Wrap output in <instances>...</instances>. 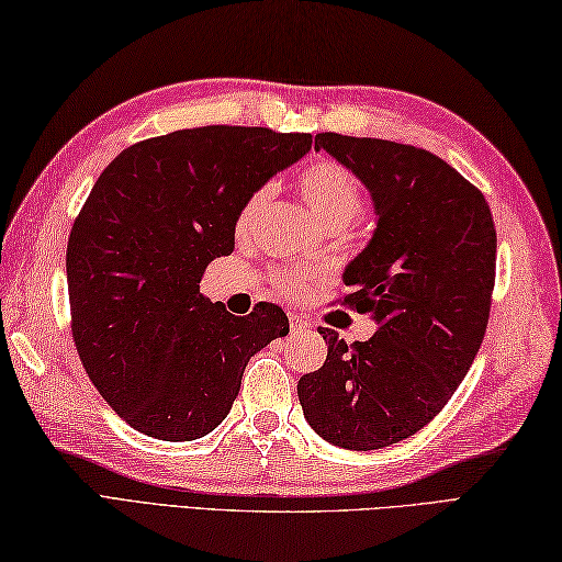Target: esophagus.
Returning a JSON list of instances; mask_svg holds the SVG:
<instances>
[{"instance_id": "34e87169", "label": "esophagus", "mask_w": 562, "mask_h": 562, "mask_svg": "<svg viewBox=\"0 0 562 562\" xmlns=\"http://www.w3.org/2000/svg\"><path fill=\"white\" fill-rule=\"evenodd\" d=\"M290 328H292V336H302V333H306L308 330V324L304 318H300V316H290Z\"/></svg>"}]
</instances>
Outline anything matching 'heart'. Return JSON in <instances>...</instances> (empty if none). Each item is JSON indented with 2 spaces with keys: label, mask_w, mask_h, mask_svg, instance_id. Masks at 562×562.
<instances>
[{
  "label": "heart",
  "mask_w": 562,
  "mask_h": 562,
  "mask_svg": "<svg viewBox=\"0 0 562 562\" xmlns=\"http://www.w3.org/2000/svg\"><path fill=\"white\" fill-rule=\"evenodd\" d=\"M296 188L306 202V207L312 210L314 217L328 226V229H340L342 224H348L357 212L364 205L362 183L348 166L333 159H314L308 161L304 169L296 176ZM268 200V190L260 188L256 193H250L241 210L236 212L234 232L238 238H246L254 232L258 224L260 210ZM316 282V274L304 268H278L272 270V284L280 294L290 296V300H302V296L312 290Z\"/></svg>",
  "instance_id": "b5f03b06"
}]
</instances>
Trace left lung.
Instances as JSON below:
<instances>
[{
	"instance_id": "8db88e82",
	"label": "left lung",
	"mask_w": 562,
	"mask_h": 562,
	"mask_svg": "<svg viewBox=\"0 0 562 562\" xmlns=\"http://www.w3.org/2000/svg\"><path fill=\"white\" fill-rule=\"evenodd\" d=\"M369 188L372 241L345 268L340 304L379 330L348 345L333 328L321 369L296 384L308 425L342 449L415 435L469 372L491 318L497 236L483 193L437 154L374 137L316 135Z\"/></svg>"
}]
</instances>
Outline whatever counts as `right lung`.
Masks as SVG:
<instances>
[{
  "instance_id": "add662e5",
  "label": "right lung",
  "mask_w": 562,
  "mask_h": 562,
  "mask_svg": "<svg viewBox=\"0 0 562 562\" xmlns=\"http://www.w3.org/2000/svg\"><path fill=\"white\" fill-rule=\"evenodd\" d=\"M312 135L207 125L142 139L105 166L67 241L71 338L91 384L154 439L205 437L250 357L290 333L280 306L234 316L200 292L234 220Z\"/></svg>"
}]
</instances>
